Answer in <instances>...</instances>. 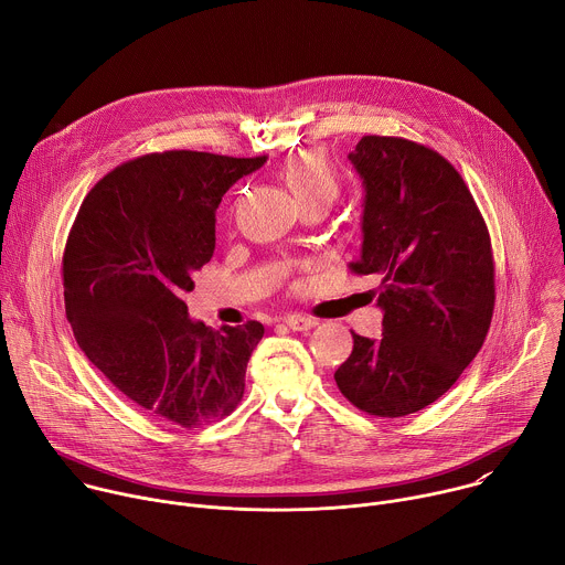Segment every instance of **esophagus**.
<instances>
[{
  "mask_svg": "<svg viewBox=\"0 0 565 565\" xmlns=\"http://www.w3.org/2000/svg\"><path fill=\"white\" fill-rule=\"evenodd\" d=\"M284 321H286V327L288 329H292V331H310L317 321L315 319H310V317H303V315H286L284 317Z\"/></svg>",
  "mask_w": 565,
  "mask_h": 565,
  "instance_id": "34e87169",
  "label": "esophagus"
}]
</instances>
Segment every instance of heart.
<instances>
[{
    "mask_svg": "<svg viewBox=\"0 0 565 565\" xmlns=\"http://www.w3.org/2000/svg\"><path fill=\"white\" fill-rule=\"evenodd\" d=\"M284 177L299 205L317 199H327L333 203L340 190L338 174L329 163V158L315 149L292 156L288 160Z\"/></svg>",
    "mask_w": 565,
    "mask_h": 565,
    "instance_id": "obj_1",
    "label": "heart"
}]
</instances>
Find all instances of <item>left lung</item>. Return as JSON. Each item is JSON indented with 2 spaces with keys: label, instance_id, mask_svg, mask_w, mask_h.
I'll return each mask as SVG.
<instances>
[{
  "label": "left lung",
  "instance_id": "1",
  "mask_svg": "<svg viewBox=\"0 0 565 565\" xmlns=\"http://www.w3.org/2000/svg\"><path fill=\"white\" fill-rule=\"evenodd\" d=\"M362 179V248L353 270L382 277V335H353L335 371L347 399L399 418L436 402L480 351L494 310L486 221L434 149L364 136L349 153Z\"/></svg>",
  "mask_w": 565,
  "mask_h": 565
}]
</instances>
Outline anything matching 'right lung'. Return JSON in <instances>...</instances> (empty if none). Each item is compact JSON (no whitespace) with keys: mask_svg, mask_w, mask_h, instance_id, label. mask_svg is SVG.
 I'll use <instances>...</instances> for the list:
<instances>
[{"mask_svg":"<svg viewBox=\"0 0 565 565\" xmlns=\"http://www.w3.org/2000/svg\"><path fill=\"white\" fill-rule=\"evenodd\" d=\"M266 160L185 149L136 158L87 194L66 241L77 347L140 409L185 429L236 409L264 338L259 321L205 327L183 295L214 255L221 196Z\"/></svg>","mask_w":565,"mask_h":565,"instance_id":"obj_1","label":"right lung"}]
</instances>
